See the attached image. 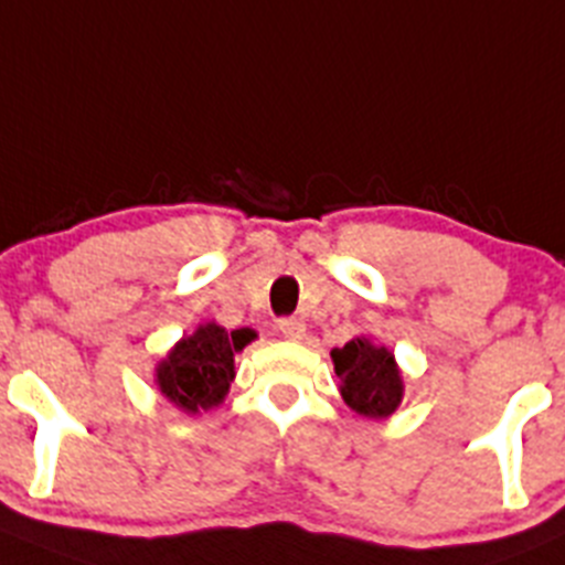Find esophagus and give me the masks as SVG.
Returning a JSON list of instances; mask_svg holds the SVG:
<instances>
[{"instance_id":"obj_1","label":"esophagus","mask_w":565,"mask_h":565,"mask_svg":"<svg viewBox=\"0 0 565 565\" xmlns=\"http://www.w3.org/2000/svg\"><path fill=\"white\" fill-rule=\"evenodd\" d=\"M279 335L288 338V341H302L305 338V324L299 319H282L277 324Z\"/></svg>"}]
</instances>
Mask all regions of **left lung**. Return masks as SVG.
I'll use <instances>...</instances> for the list:
<instances>
[{"mask_svg": "<svg viewBox=\"0 0 565 565\" xmlns=\"http://www.w3.org/2000/svg\"><path fill=\"white\" fill-rule=\"evenodd\" d=\"M330 358L338 374V391L358 416L374 422L394 416L405 396V380L388 347L358 335L341 349H332Z\"/></svg>", "mask_w": 565, "mask_h": 565, "instance_id": "left-lung-1", "label": "left lung"}]
</instances>
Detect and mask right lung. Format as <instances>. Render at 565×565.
Listing matches in <instances>:
<instances>
[{
    "mask_svg": "<svg viewBox=\"0 0 565 565\" xmlns=\"http://www.w3.org/2000/svg\"><path fill=\"white\" fill-rule=\"evenodd\" d=\"M255 338V330L249 327L227 332L216 321L199 324L158 360L154 388L188 416L213 411L230 394V383L235 380V354Z\"/></svg>",
    "mask_w": 565,
    "mask_h": 565,
    "instance_id": "1",
    "label": "right lung"
}]
</instances>
